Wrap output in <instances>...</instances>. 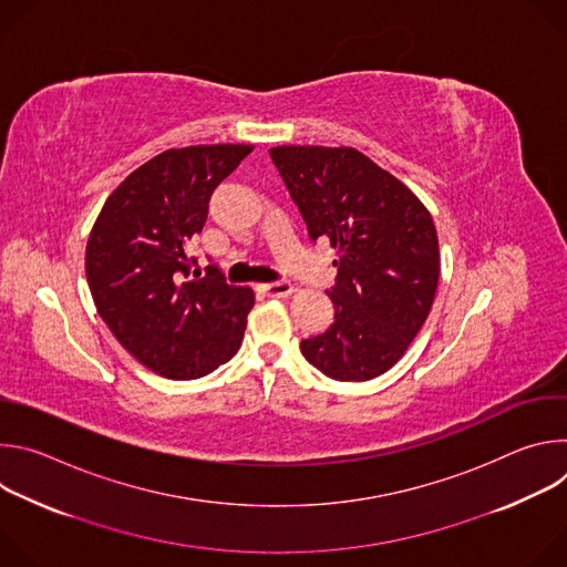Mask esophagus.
Here are the masks:
<instances>
[{
    "mask_svg": "<svg viewBox=\"0 0 567 567\" xmlns=\"http://www.w3.org/2000/svg\"><path fill=\"white\" fill-rule=\"evenodd\" d=\"M260 289H262L267 296H271V298H287V296H291L293 285L287 282V280H278V282H267V285H262Z\"/></svg>",
    "mask_w": 567,
    "mask_h": 567,
    "instance_id": "obj_1",
    "label": "esophagus"
}]
</instances>
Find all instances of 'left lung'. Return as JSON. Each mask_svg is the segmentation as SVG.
Instances as JSON below:
<instances>
[{"mask_svg":"<svg viewBox=\"0 0 567 567\" xmlns=\"http://www.w3.org/2000/svg\"><path fill=\"white\" fill-rule=\"evenodd\" d=\"M269 154L309 239L339 249L326 291L334 322L300 350L330 379H374L403 357L431 311L440 280L433 217L354 147L280 145Z\"/></svg>","mask_w":567,"mask_h":567,"instance_id":"left-lung-1","label":"left lung"}]
</instances>
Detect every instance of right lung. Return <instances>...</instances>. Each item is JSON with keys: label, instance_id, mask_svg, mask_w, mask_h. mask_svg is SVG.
<instances>
[{"label": "right lung", "instance_id": "right-lung-1", "mask_svg": "<svg viewBox=\"0 0 567 567\" xmlns=\"http://www.w3.org/2000/svg\"><path fill=\"white\" fill-rule=\"evenodd\" d=\"M254 145L166 150L105 202L85 254L87 282L118 343L166 379H197L239 350L254 291L202 274L190 256L213 190Z\"/></svg>", "mask_w": 567, "mask_h": 567}]
</instances>
